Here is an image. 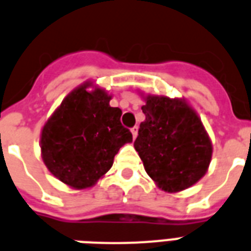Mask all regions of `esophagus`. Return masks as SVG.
<instances>
[{
	"instance_id": "obj_1",
	"label": "esophagus",
	"mask_w": 251,
	"mask_h": 251,
	"mask_svg": "<svg viewBox=\"0 0 251 251\" xmlns=\"http://www.w3.org/2000/svg\"><path fill=\"white\" fill-rule=\"evenodd\" d=\"M131 132H132V136H134V139H135L136 135H138V126H134V127H131Z\"/></svg>"
}]
</instances>
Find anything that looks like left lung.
I'll use <instances>...</instances> for the list:
<instances>
[{
  "mask_svg": "<svg viewBox=\"0 0 251 251\" xmlns=\"http://www.w3.org/2000/svg\"><path fill=\"white\" fill-rule=\"evenodd\" d=\"M134 147L147 174L166 192H179L202 178L213 147L201 120L185 101L147 97Z\"/></svg>",
  "mask_w": 251,
  "mask_h": 251,
  "instance_id": "left-lung-1",
  "label": "left lung"
}]
</instances>
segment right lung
Segmentation results:
<instances>
[{"label": "right lung", "mask_w": 251, "mask_h": 251, "mask_svg": "<svg viewBox=\"0 0 251 251\" xmlns=\"http://www.w3.org/2000/svg\"><path fill=\"white\" fill-rule=\"evenodd\" d=\"M87 86L69 94L41 134L45 165L60 182L78 189L95 184L120 148L132 140L121 124V109L109 105L111 97L100 89L89 93Z\"/></svg>", "instance_id": "add662e5"}]
</instances>
